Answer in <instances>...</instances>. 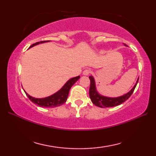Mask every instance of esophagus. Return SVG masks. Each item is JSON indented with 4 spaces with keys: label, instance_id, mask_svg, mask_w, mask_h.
<instances>
[{
    "label": "esophagus",
    "instance_id": "1",
    "mask_svg": "<svg viewBox=\"0 0 156 156\" xmlns=\"http://www.w3.org/2000/svg\"><path fill=\"white\" fill-rule=\"evenodd\" d=\"M90 70L89 69H84V71H83V74L84 75V76H88L89 73H90Z\"/></svg>",
    "mask_w": 156,
    "mask_h": 156
}]
</instances>
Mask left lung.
<instances>
[{
  "label": "left lung",
  "instance_id": "1",
  "mask_svg": "<svg viewBox=\"0 0 156 156\" xmlns=\"http://www.w3.org/2000/svg\"><path fill=\"white\" fill-rule=\"evenodd\" d=\"M125 44V46H126L125 44ZM89 79H90L91 82L90 87H89V97H90L91 102H93L94 105H95L97 107L105 108L118 106V105H120L123 103L125 101H126V100L131 96V94H133L134 89H135L137 84H138L139 78H138V80H137L135 85L133 86V87L132 88L128 93L124 94L123 96L116 98L107 97L100 94L96 90V83H95L94 78L92 76H89Z\"/></svg>",
  "mask_w": 156,
  "mask_h": 156
}]
</instances>
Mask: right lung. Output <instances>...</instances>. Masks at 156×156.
<instances>
[{"label": "right lung", "mask_w": 156, "mask_h": 156, "mask_svg": "<svg viewBox=\"0 0 156 156\" xmlns=\"http://www.w3.org/2000/svg\"><path fill=\"white\" fill-rule=\"evenodd\" d=\"M50 41H41L38 42V43H36L33 44H31L30 48L32 47L37 44H39L41 43H47V42H49ZM80 78V76H76V77L72 78L69 80L67 83H66L64 85H63L62 87L60 89L59 91H58L56 93L54 94L53 95H51L48 97L43 98H34L29 95L27 92H25L27 96L29 98L31 102H33L36 105H38V106L42 107H47V108H54L60 106L62 104H64L66 102L68 98L69 92L73 84L75 83H76L79 78Z\"/></svg>", "instance_id": "right-lung-1"}]
</instances>
